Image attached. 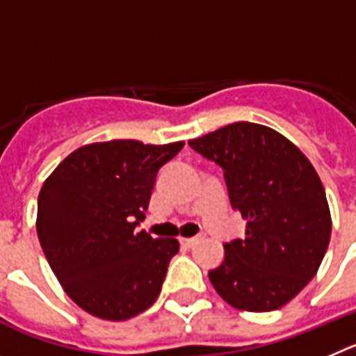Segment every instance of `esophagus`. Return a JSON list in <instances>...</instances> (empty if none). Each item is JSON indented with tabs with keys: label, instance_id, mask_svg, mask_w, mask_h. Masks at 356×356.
Masks as SVG:
<instances>
[{
	"label": "esophagus",
	"instance_id": "1",
	"mask_svg": "<svg viewBox=\"0 0 356 356\" xmlns=\"http://www.w3.org/2000/svg\"><path fill=\"white\" fill-rule=\"evenodd\" d=\"M202 239V236H195V238H182L181 239V245L186 246V248H191L195 243H198Z\"/></svg>",
	"mask_w": 356,
	"mask_h": 356
}]
</instances>
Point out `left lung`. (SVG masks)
<instances>
[{
  "label": "left lung",
  "instance_id": "1",
  "mask_svg": "<svg viewBox=\"0 0 356 356\" xmlns=\"http://www.w3.org/2000/svg\"><path fill=\"white\" fill-rule=\"evenodd\" d=\"M188 143L222 166L230 206L246 222L245 238L223 245L211 284L239 310L280 309L318 273L328 248L332 218L318 172L261 124L234 122Z\"/></svg>",
  "mask_w": 356,
  "mask_h": 356
}]
</instances>
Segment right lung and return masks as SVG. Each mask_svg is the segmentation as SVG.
Here are the masks:
<instances>
[{
	"label": "right lung",
	"mask_w": 356,
	"mask_h": 356,
	"mask_svg": "<svg viewBox=\"0 0 356 356\" xmlns=\"http://www.w3.org/2000/svg\"><path fill=\"white\" fill-rule=\"evenodd\" d=\"M182 147L90 143L44 182L38 241L63 291L95 318L124 321L158 300L179 241L134 229L145 218L158 172Z\"/></svg>",
	"instance_id": "obj_1"
}]
</instances>
